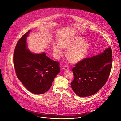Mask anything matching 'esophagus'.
I'll return each instance as SVG.
<instances>
[{"label":"esophagus","mask_w":121,"mask_h":121,"mask_svg":"<svg viewBox=\"0 0 121 121\" xmlns=\"http://www.w3.org/2000/svg\"><path fill=\"white\" fill-rule=\"evenodd\" d=\"M63 69H64V70H68V69H69V67L68 66H64L63 67Z\"/></svg>","instance_id":"esophagus-1"}]
</instances>
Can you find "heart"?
Masks as SVG:
<instances>
[{
  "instance_id": "b5f03b06",
  "label": "heart",
  "mask_w": 121,
  "mask_h": 121,
  "mask_svg": "<svg viewBox=\"0 0 121 121\" xmlns=\"http://www.w3.org/2000/svg\"><path fill=\"white\" fill-rule=\"evenodd\" d=\"M83 38L76 36L64 39L59 44L53 45V50L57 57L63 54V49H68L67 55L70 61L77 63L83 60L88 51L89 46L88 43L84 41Z\"/></svg>"
}]
</instances>
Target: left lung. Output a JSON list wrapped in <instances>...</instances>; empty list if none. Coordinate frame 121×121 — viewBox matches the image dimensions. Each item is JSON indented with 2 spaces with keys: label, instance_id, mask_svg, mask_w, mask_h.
Wrapping results in <instances>:
<instances>
[{
  "label": "left lung",
  "instance_id": "8db88e82",
  "mask_svg": "<svg viewBox=\"0 0 121 121\" xmlns=\"http://www.w3.org/2000/svg\"><path fill=\"white\" fill-rule=\"evenodd\" d=\"M110 47L103 52L78 62L72 69L74 79L71 86L79 96L86 97L97 93L106 83L112 67Z\"/></svg>",
  "mask_w": 121,
  "mask_h": 121
}]
</instances>
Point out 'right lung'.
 Masks as SVG:
<instances>
[{
  "label": "right lung",
  "instance_id": "obj_1",
  "mask_svg": "<svg viewBox=\"0 0 121 121\" xmlns=\"http://www.w3.org/2000/svg\"><path fill=\"white\" fill-rule=\"evenodd\" d=\"M31 30L18 40L14 52L13 62L17 78L30 92L42 94L52 86L60 72L59 62L51 60L45 52L35 54L27 48L26 39Z\"/></svg>",
  "mask_w": 121,
  "mask_h": 121
}]
</instances>
